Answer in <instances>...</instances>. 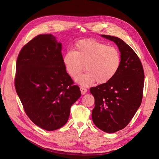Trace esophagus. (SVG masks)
<instances>
[{
	"instance_id": "esophagus-1",
	"label": "esophagus",
	"mask_w": 159,
	"mask_h": 159,
	"mask_svg": "<svg viewBox=\"0 0 159 159\" xmlns=\"http://www.w3.org/2000/svg\"><path fill=\"white\" fill-rule=\"evenodd\" d=\"M80 89L81 94H82V95L85 94L87 93V90L85 88H84V87H80Z\"/></svg>"
}]
</instances>
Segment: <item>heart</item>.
Returning a JSON list of instances; mask_svg holds the SVG:
<instances>
[{"label":"heart","instance_id":"1","mask_svg":"<svg viewBox=\"0 0 159 159\" xmlns=\"http://www.w3.org/2000/svg\"><path fill=\"white\" fill-rule=\"evenodd\" d=\"M63 63L66 72L76 78L83 71L88 72L75 81L83 87H89L97 81L99 84L109 82L118 72L121 55L119 50L94 38L80 39L75 42L74 51L67 50Z\"/></svg>","mask_w":159,"mask_h":159}]
</instances>
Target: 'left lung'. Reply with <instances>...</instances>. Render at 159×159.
Wrapping results in <instances>:
<instances>
[{"mask_svg": "<svg viewBox=\"0 0 159 159\" xmlns=\"http://www.w3.org/2000/svg\"><path fill=\"white\" fill-rule=\"evenodd\" d=\"M101 36L116 44L121 63L112 80L90 89L95 99L92 118L98 128L112 133L125 128L139 108L145 75L140 58L129 45L118 37Z\"/></svg>", "mask_w": 159, "mask_h": 159, "instance_id": "left-lung-1", "label": "left lung"}]
</instances>
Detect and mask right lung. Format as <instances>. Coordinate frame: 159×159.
Segmentation results:
<instances>
[{"mask_svg":"<svg viewBox=\"0 0 159 159\" xmlns=\"http://www.w3.org/2000/svg\"><path fill=\"white\" fill-rule=\"evenodd\" d=\"M61 48L52 34H39L22 47L16 62L15 87L25 111L47 131L66 124L81 96L65 70Z\"/></svg>","mask_w":159,"mask_h":159,"instance_id":"obj_1","label":"right lung"}]
</instances>
